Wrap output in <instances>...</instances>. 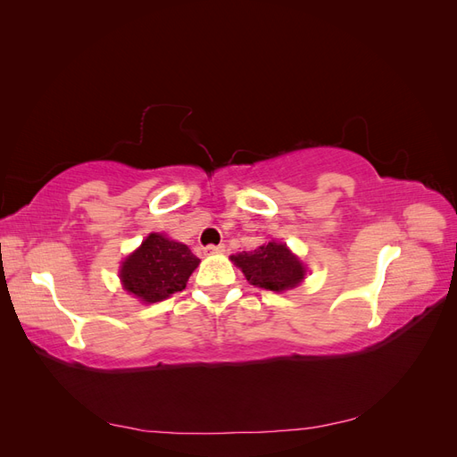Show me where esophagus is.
Returning a JSON list of instances; mask_svg holds the SVG:
<instances>
[{"instance_id":"1","label":"esophagus","mask_w":457,"mask_h":457,"mask_svg":"<svg viewBox=\"0 0 457 457\" xmlns=\"http://www.w3.org/2000/svg\"><path fill=\"white\" fill-rule=\"evenodd\" d=\"M223 252H225V244L205 245V247H204V253H223Z\"/></svg>"}]
</instances>
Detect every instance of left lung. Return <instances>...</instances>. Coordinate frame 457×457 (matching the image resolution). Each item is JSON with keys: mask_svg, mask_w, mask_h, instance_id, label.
<instances>
[{"mask_svg": "<svg viewBox=\"0 0 457 457\" xmlns=\"http://www.w3.org/2000/svg\"><path fill=\"white\" fill-rule=\"evenodd\" d=\"M230 259L242 269L247 282L270 292L292 289L305 278V267L287 250L286 244L269 242L253 252H242Z\"/></svg>", "mask_w": 457, "mask_h": 457, "instance_id": "8db88e82", "label": "left lung"}]
</instances>
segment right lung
<instances>
[{
  "mask_svg": "<svg viewBox=\"0 0 457 457\" xmlns=\"http://www.w3.org/2000/svg\"><path fill=\"white\" fill-rule=\"evenodd\" d=\"M198 262L200 259L188 250V245L152 232L139 250L123 262L120 278L135 297L156 303L175 292H183Z\"/></svg>",
  "mask_w": 457,
  "mask_h": 457,
  "instance_id": "1",
  "label": "right lung"
}]
</instances>
